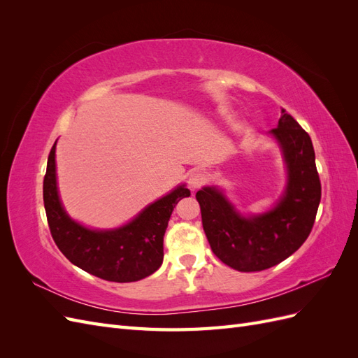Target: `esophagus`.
Returning a JSON list of instances; mask_svg holds the SVG:
<instances>
[{
	"label": "esophagus",
	"mask_w": 358,
	"mask_h": 358,
	"mask_svg": "<svg viewBox=\"0 0 358 358\" xmlns=\"http://www.w3.org/2000/svg\"><path fill=\"white\" fill-rule=\"evenodd\" d=\"M206 182V175L203 171H200V170H196V171H192L191 175H189V178H188V187L191 188V189H197V188H200L203 183Z\"/></svg>",
	"instance_id": "34e87169"
}]
</instances>
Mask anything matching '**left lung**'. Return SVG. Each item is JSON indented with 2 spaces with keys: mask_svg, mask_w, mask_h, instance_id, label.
I'll return each instance as SVG.
<instances>
[{
  "mask_svg": "<svg viewBox=\"0 0 358 358\" xmlns=\"http://www.w3.org/2000/svg\"><path fill=\"white\" fill-rule=\"evenodd\" d=\"M270 134L279 143L288 170L287 188L273 209L243 216L216 187L196 194L213 254L239 272H259L294 254L312 231L321 200L309 134L284 109Z\"/></svg>",
  "mask_w": 358,
  "mask_h": 358,
  "instance_id": "8db88e82",
  "label": "left lung"
}]
</instances>
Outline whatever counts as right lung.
I'll use <instances>...</instances> for the list:
<instances>
[{"instance_id": "right-lung-1", "label": "right lung", "mask_w": 358, "mask_h": 358, "mask_svg": "<svg viewBox=\"0 0 358 358\" xmlns=\"http://www.w3.org/2000/svg\"><path fill=\"white\" fill-rule=\"evenodd\" d=\"M55 145L48 158L43 201L50 234L70 262L96 278L112 282H134L157 272L162 264V242L178 201L191 196L185 185L149 204L136 218L115 230H91L73 221L64 210L58 187Z\"/></svg>"}]
</instances>
